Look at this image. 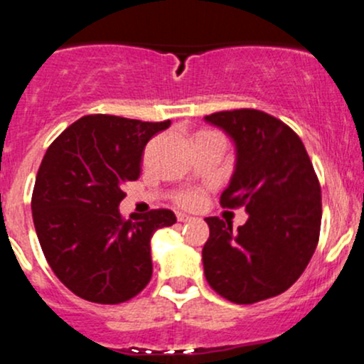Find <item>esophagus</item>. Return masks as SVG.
I'll return each instance as SVG.
<instances>
[{"label": "esophagus", "mask_w": 364, "mask_h": 364, "mask_svg": "<svg viewBox=\"0 0 364 364\" xmlns=\"http://www.w3.org/2000/svg\"><path fill=\"white\" fill-rule=\"evenodd\" d=\"M177 219L181 223H187V221H191L193 218H191V215H187V214H183V212H177Z\"/></svg>", "instance_id": "esophagus-1"}]
</instances>
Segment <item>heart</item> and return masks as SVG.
<instances>
[{
    "label": "heart",
    "mask_w": 364,
    "mask_h": 364,
    "mask_svg": "<svg viewBox=\"0 0 364 364\" xmlns=\"http://www.w3.org/2000/svg\"><path fill=\"white\" fill-rule=\"evenodd\" d=\"M198 200H200V191L196 189L182 191V193L177 196V201L181 205H183V207H193V205L198 203Z\"/></svg>",
    "instance_id": "heart-1"
}]
</instances>
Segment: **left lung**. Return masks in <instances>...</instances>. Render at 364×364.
I'll list each match as a JSON object with an SVG mask.
<instances>
[{"label":"left lung","mask_w":364,"mask_h":364,"mask_svg":"<svg viewBox=\"0 0 364 364\" xmlns=\"http://www.w3.org/2000/svg\"><path fill=\"white\" fill-rule=\"evenodd\" d=\"M205 120L223 129L237 150L221 205L250 214L237 230L205 219V278L235 304L279 296L299 279L318 244L322 196L308 152L289 125L264 111H219Z\"/></svg>","instance_id":"obj_1"}]
</instances>
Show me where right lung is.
Wrapping results in <instances>:
<instances>
[{"label":"right lung","mask_w":364,"mask_h":364,"mask_svg":"<svg viewBox=\"0 0 364 364\" xmlns=\"http://www.w3.org/2000/svg\"><path fill=\"white\" fill-rule=\"evenodd\" d=\"M171 125L86 114L51 143L38 168L31 210L44 257L81 299L120 304L152 278L150 239L177 223L168 208L122 218L125 182L141 173L146 143Z\"/></svg>","instance_id":"right-lung-1"}]
</instances>
